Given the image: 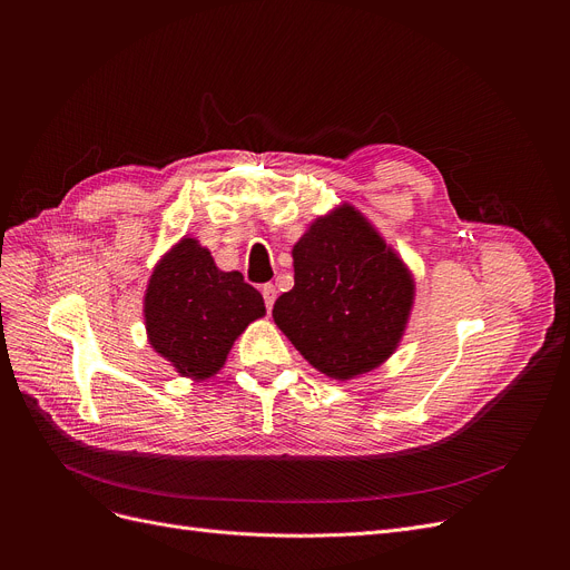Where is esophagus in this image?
<instances>
[{
    "label": "esophagus",
    "mask_w": 570,
    "mask_h": 570,
    "mask_svg": "<svg viewBox=\"0 0 570 570\" xmlns=\"http://www.w3.org/2000/svg\"><path fill=\"white\" fill-rule=\"evenodd\" d=\"M261 293H263L265 307L273 309V305H275V301H277V288H275V284H265V286L261 288Z\"/></svg>",
    "instance_id": "obj_1"
}]
</instances>
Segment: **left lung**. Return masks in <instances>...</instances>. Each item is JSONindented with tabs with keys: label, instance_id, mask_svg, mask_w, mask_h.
I'll return each instance as SVG.
<instances>
[{
	"label": "left lung",
	"instance_id": "8db88e82",
	"mask_svg": "<svg viewBox=\"0 0 570 570\" xmlns=\"http://www.w3.org/2000/svg\"><path fill=\"white\" fill-rule=\"evenodd\" d=\"M295 284L273 316L305 361L331 379L372 372L400 346L413 277L348 203L318 217L293 247Z\"/></svg>",
	"mask_w": 570,
	"mask_h": 570
}]
</instances>
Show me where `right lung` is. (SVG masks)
Wrapping results in <instances>:
<instances>
[{"instance_id":"add662e5","label":"right lung","mask_w":570,"mask_h":570,"mask_svg":"<svg viewBox=\"0 0 570 570\" xmlns=\"http://www.w3.org/2000/svg\"><path fill=\"white\" fill-rule=\"evenodd\" d=\"M142 312L153 348L183 376L203 381L224 367L265 303L237 269L224 273L196 237H183L155 265Z\"/></svg>"}]
</instances>
